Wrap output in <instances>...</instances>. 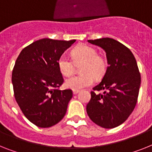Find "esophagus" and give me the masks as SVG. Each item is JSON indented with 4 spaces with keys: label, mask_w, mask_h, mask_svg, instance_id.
<instances>
[{
    "label": "esophagus",
    "mask_w": 152,
    "mask_h": 152,
    "mask_svg": "<svg viewBox=\"0 0 152 152\" xmlns=\"http://www.w3.org/2000/svg\"><path fill=\"white\" fill-rule=\"evenodd\" d=\"M80 92V90H72V93H73L74 95H76V94H77Z\"/></svg>",
    "instance_id": "1"
}]
</instances>
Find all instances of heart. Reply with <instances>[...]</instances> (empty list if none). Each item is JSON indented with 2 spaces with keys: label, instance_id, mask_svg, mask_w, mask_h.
<instances>
[{
  "label": "heart",
  "instance_id": "1",
  "mask_svg": "<svg viewBox=\"0 0 152 152\" xmlns=\"http://www.w3.org/2000/svg\"><path fill=\"white\" fill-rule=\"evenodd\" d=\"M72 62L66 55L62 54L57 61L59 72L65 76L72 75L74 64L83 62L80 72L83 74L68 78L65 81V86L71 90H80L91 86L94 77L99 79L104 76L107 70L105 58L97 55V51L89 45H83L73 48L71 52Z\"/></svg>",
  "mask_w": 152,
  "mask_h": 152
}]
</instances>
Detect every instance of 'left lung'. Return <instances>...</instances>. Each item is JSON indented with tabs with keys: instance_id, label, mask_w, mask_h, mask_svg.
I'll use <instances>...</instances> for the list:
<instances>
[{
	"instance_id": "8db88e82",
	"label": "left lung",
	"mask_w": 152,
	"mask_h": 152,
	"mask_svg": "<svg viewBox=\"0 0 152 152\" xmlns=\"http://www.w3.org/2000/svg\"><path fill=\"white\" fill-rule=\"evenodd\" d=\"M105 51L108 66L94 90L86 112L93 122L104 127L113 128L121 125L133 112L141 86V74L133 53L117 40L102 38L88 40Z\"/></svg>"
}]
</instances>
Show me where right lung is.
Here are the masks:
<instances>
[{
  "label": "right lung",
  "instance_id": "obj_1",
  "mask_svg": "<svg viewBox=\"0 0 152 152\" xmlns=\"http://www.w3.org/2000/svg\"><path fill=\"white\" fill-rule=\"evenodd\" d=\"M75 42L39 39L23 48L15 62V100L27 119L38 127H52L66 114L72 92L58 89L63 78L57 61Z\"/></svg>",
  "mask_w": 152,
  "mask_h": 152
}]
</instances>
